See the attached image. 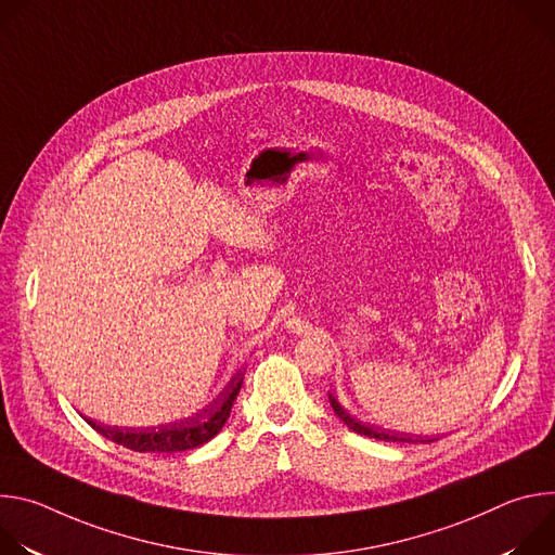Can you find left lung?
<instances>
[{"instance_id": "obj_1", "label": "left lung", "mask_w": 555, "mask_h": 555, "mask_svg": "<svg viewBox=\"0 0 555 555\" xmlns=\"http://www.w3.org/2000/svg\"><path fill=\"white\" fill-rule=\"evenodd\" d=\"M330 402H332V409L334 413L358 435H364V437H371V439H379V441H398V443H430L435 439L430 437H415V435H404V433H392V430H386V428H379V426H369V424H362L358 422L356 417H351L340 404L338 400L334 398V395H330Z\"/></svg>"}]
</instances>
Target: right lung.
<instances>
[{"label":"right lung","instance_id":"add662e5","mask_svg":"<svg viewBox=\"0 0 555 555\" xmlns=\"http://www.w3.org/2000/svg\"><path fill=\"white\" fill-rule=\"evenodd\" d=\"M244 384V371H236V375L228 382V386L217 395V398L195 413L189 420L173 422V424H163L155 428H118V426H105L96 424L94 420L86 422L107 437L109 441L125 446L133 452H182V450H193L206 441H210L225 424L230 417L232 404L240 395V388Z\"/></svg>","mask_w":555,"mask_h":555}]
</instances>
